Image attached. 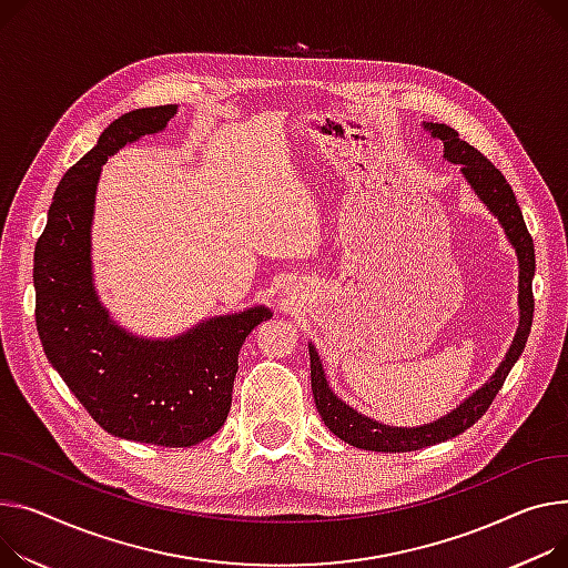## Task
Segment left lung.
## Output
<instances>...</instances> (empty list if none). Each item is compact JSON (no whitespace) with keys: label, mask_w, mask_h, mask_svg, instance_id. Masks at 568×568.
<instances>
[{"label":"left lung","mask_w":568,"mask_h":568,"mask_svg":"<svg viewBox=\"0 0 568 568\" xmlns=\"http://www.w3.org/2000/svg\"><path fill=\"white\" fill-rule=\"evenodd\" d=\"M425 130L432 132V136L443 141V158L452 164H462L464 178L475 189V194L484 205L498 216L503 223L505 235L516 248L518 255V308H520V322L518 331L514 335V343L496 369L490 379L475 390L464 404H459L455 410L443 415L440 420L423 425V427H390L376 420H369L367 415L354 410L349 404L339 399L331 388L322 369V361L313 345L311 349V384H313V397L315 406L322 415L324 425L345 443L372 449V452H413L423 449L443 440L455 438L464 434L468 427H473L481 415L488 410L490 402L500 393L507 374L511 372L514 363L525 349L527 335H530L532 315H535V296H532V276H535V244L527 225L523 221V212L516 203V196L511 192L509 182L505 175L490 164L479 150H475L470 143H466L457 130L443 123H425Z\"/></svg>","instance_id":"1"}]
</instances>
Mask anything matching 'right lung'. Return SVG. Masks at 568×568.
I'll return each mask as SVG.
<instances>
[{
  "label": "right lung",
  "mask_w": 568,
  "mask_h": 568,
  "mask_svg": "<svg viewBox=\"0 0 568 568\" xmlns=\"http://www.w3.org/2000/svg\"><path fill=\"white\" fill-rule=\"evenodd\" d=\"M175 104L113 121L98 145L61 178L33 251L36 328L48 361L91 418L111 436L189 447L229 418L246 335L274 313L264 306L203 320L182 335L128 333L100 304L91 267V221L100 169L125 143L155 134Z\"/></svg>",
  "instance_id": "1"
}]
</instances>
